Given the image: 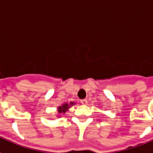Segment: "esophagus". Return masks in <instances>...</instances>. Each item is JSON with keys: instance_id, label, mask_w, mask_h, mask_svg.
Listing matches in <instances>:
<instances>
[{"instance_id": "34e87169", "label": "esophagus", "mask_w": 153, "mask_h": 153, "mask_svg": "<svg viewBox=\"0 0 153 153\" xmlns=\"http://www.w3.org/2000/svg\"><path fill=\"white\" fill-rule=\"evenodd\" d=\"M80 102H81V104H83V105H86V104H87V102H88V101L86 100V99H84V100H81Z\"/></svg>"}]
</instances>
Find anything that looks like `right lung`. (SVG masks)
<instances>
[{"instance_id": "add662e5", "label": "right lung", "mask_w": 153, "mask_h": 153, "mask_svg": "<svg viewBox=\"0 0 153 153\" xmlns=\"http://www.w3.org/2000/svg\"><path fill=\"white\" fill-rule=\"evenodd\" d=\"M75 104L76 103L74 102H70V103L66 102L64 103H62V105H60V106L57 107V115H56V117H58V118L61 117V115L64 114L70 107H72V106H74Z\"/></svg>"}]
</instances>
